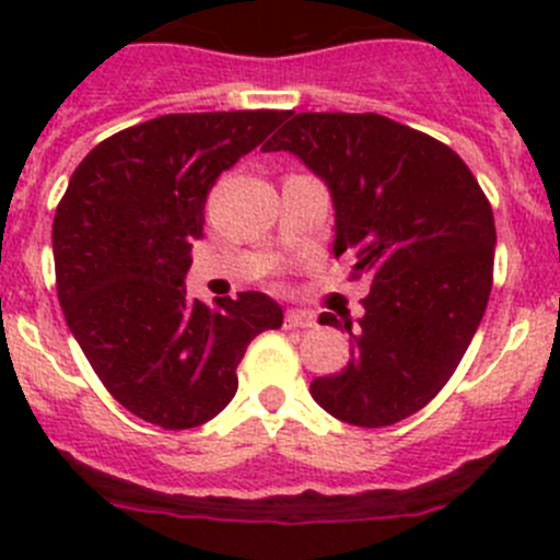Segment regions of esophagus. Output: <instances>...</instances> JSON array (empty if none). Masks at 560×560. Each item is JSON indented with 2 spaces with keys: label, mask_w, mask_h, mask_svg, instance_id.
I'll return each instance as SVG.
<instances>
[{
  "label": "esophagus",
  "mask_w": 560,
  "mask_h": 560,
  "mask_svg": "<svg viewBox=\"0 0 560 560\" xmlns=\"http://www.w3.org/2000/svg\"><path fill=\"white\" fill-rule=\"evenodd\" d=\"M314 325V314L312 312H303V308H292L284 316V327L290 330H301V327H312Z\"/></svg>",
  "instance_id": "1"
}]
</instances>
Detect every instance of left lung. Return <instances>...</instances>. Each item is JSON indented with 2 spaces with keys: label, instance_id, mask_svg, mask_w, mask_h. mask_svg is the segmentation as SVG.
<instances>
[{
  "label": "left lung",
  "instance_id": "left-lung-1",
  "mask_svg": "<svg viewBox=\"0 0 560 560\" xmlns=\"http://www.w3.org/2000/svg\"><path fill=\"white\" fill-rule=\"evenodd\" d=\"M292 151L327 184L332 252L371 276L363 316L322 314L349 332L347 369L312 382L316 404L385 428L431 404L466 354L493 287L488 197L450 145L380 113H287L262 145Z\"/></svg>",
  "mask_w": 560,
  "mask_h": 560
}]
</instances>
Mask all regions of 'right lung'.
Masks as SVG:
<instances>
[{"mask_svg":"<svg viewBox=\"0 0 560 560\" xmlns=\"http://www.w3.org/2000/svg\"><path fill=\"white\" fill-rule=\"evenodd\" d=\"M290 110L167 113L94 145L54 217L56 292L107 393L140 420L186 431L238 389V363L279 303L238 292L206 306L186 295L191 241L224 171Z\"/></svg>","mask_w":560,"mask_h":560,"instance_id":"right-lung-1","label":"right lung"}]
</instances>
